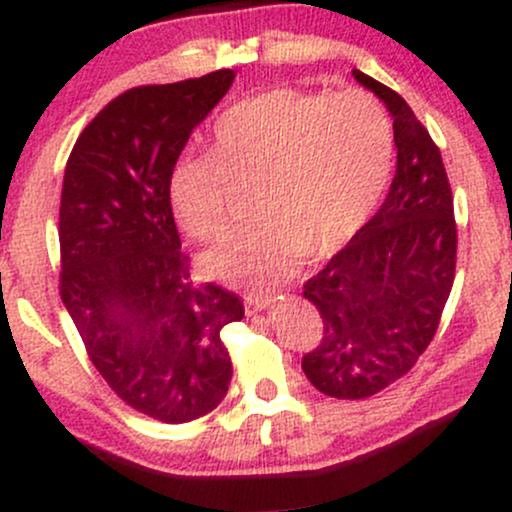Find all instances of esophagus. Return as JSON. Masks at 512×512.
<instances>
[{
	"label": "esophagus",
	"mask_w": 512,
	"mask_h": 512,
	"mask_svg": "<svg viewBox=\"0 0 512 512\" xmlns=\"http://www.w3.org/2000/svg\"><path fill=\"white\" fill-rule=\"evenodd\" d=\"M272 296H248V313H260V310H267L272 305Z\"/></svg>",
	"instance_id": "34e87169"
}]
</instances>
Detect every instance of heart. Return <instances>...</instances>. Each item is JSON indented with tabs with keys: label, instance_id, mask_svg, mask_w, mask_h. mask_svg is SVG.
I'll return each mask as SVG.
<instances>
[{
	"label": "heart",
	"instance_id": "1",
	"mask_svg": "<svg viewBox=\"0 0 512 512\" xmlns=\"http://www.w3.org/2000/svg\"><path fill=\"white\" fill-rule=\"evenodd\" d=\"M216 149L185 154L170 175L175 219L195 238L226 226L238 185H257L260 221L226 233L204 269L228 284L272 286L308 255L349 243L378 209L395 163V132L366 91L269 88L228 108Z\"/></svg>",
	"mask_w": 512,
	"mask_h": 512
}]
</instances>
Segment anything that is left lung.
Instances as JSON below:
<instances>
[{"instance_id": "left-lung-1", "label": "left lung", "mask_w": 512, "mask_h": 512, "mask_svg": "<svg viewBox=\"0 0 512 512\" xmlns=\"http://www.w3.org/2000/svg\"><path fill=\"white\" fill-rule=\"evenodd\" d=\"M351 74L392 117L397 170L378 214L303 286L325 325L303 373L337 399L375 395L414 368L438 330L457 252L450 182L431 134L399 93Z\"/></svg>"}]
</instances>
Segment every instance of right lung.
<instances>
[{"mask_svg": "<svg viewBox=\"0 0 512 512\" xmlns=\"http://www.w3.org/2000/svg\"><path fill=\"white\" fill-rule=\"evenodd\" d=\"M236 72L139 86L76 139L62 182L60 293L93 366L132 409L187 424L231 383L221 327L243 320L236 293L192 286L170 209V175L192 129Z\"/></svg>", "mask_w": 512, "mask_h": 512, "instance_id": "1", "label": "right lung"}]
</instances>
